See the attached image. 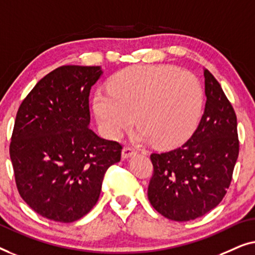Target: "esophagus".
Returning a JSON list of instances; mask_svg holds the SVG:
<instances>
[{
	"mask_svg": "<svg viewBox=\"0 0 255 255\" xmlns=\"http://www.w3.org/2000/svg\"><path fill=\"white\" fill-rule=\"evenodd\" d=\"M136 152H137L136 151V149L131 148V146H125L123 149V152H121V155H123L124 159H127V158H130L131 156H134Z\"/></svg>",
	"mask_w": 255,
	"mask_h": 255,
	"instance_id": "obj_1",
	"label": "esophagus"
}]
</instances>
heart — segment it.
Wrapping results in <instances>:
<instances>
[{
  "instance_id": "obj_1",
  "label": "heart",
  "mask_w": 255,
  "mask_h": 255,
  "mask_svg": "<svg viewBox=\"0 0 255 255\" xmlns=\"http://www.w3.org/2000/svg\"><path fill=\"white\" fill-rule=\"evenodd\" d=\"M92 107L100 128L119 138L137 125L138 138L159 146L184 141L198 125L203 93L194 75L170 66H135L111 78L95 93Z\"/></svg>"
}]
</instances>
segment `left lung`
Segmentation results:
<instances>
[{
	"instance_id": "left-lung-1",
	"label": "left lung",
	"mask_w": 255,
	"mask_h": 255,
	"mask_svg": "<svg viewBox=\"0 0 255 255\" xmlns=\"http://www.w3.org/2000/svg\"><path fill=\"white\" fill-rule=\"evenodd\" d=\"M203 76L206 106L191 138L179 148L150 156L153 175L148 199L160 215L177 222L203 216L221 202L239 153L235 111L206 68Z\"/></svg>"
}]
</instances>
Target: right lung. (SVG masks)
Listing matches in <instances>:
<instances>
[{
  "mask_svg": "<svg viewBox=\"0 0 255 255\" xmlns=\"http://www.w3.org/2000/svg\"><path fill=\"white\" fill-rule=\"evenodd\" d=\"M102 75V67L56 68L17 112L10 143L17 188L48 220L71 223L87 215L107 168L120 162L123 146L89 128V95Z\"/></svg>",
  "mask_w": 255,
  "mask_h": 255,
  "instance_id": "1",
  "label": "right lung"
}]
</instances>
